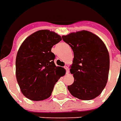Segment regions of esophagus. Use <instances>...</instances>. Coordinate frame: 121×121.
I'll return each instance as SVG.
<instances>
[{"label": "esophagus", "instance_id": "obj_1", "mask_svg": "<svg viewBox=\"0 0 121 121\" xmlns=\"http://www.w3.org/2000/svg\"><path fill=\"white\" fill-rule=\"evenodd\" d=\"M65 69H66V73L68 74L69 72V67H68L67 66H65Z\"/></svg>", "mask_w": 121, "mask_h": 121}]
</instances>
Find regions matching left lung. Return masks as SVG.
<instances>
[{
  "instance_id": "1",
  "label": "left lung",
  "mask_w": 121,
  "mask_h": 121,
  "mask_svg": "<svg viewBox=\"0 0 121 121\" xmlns=\"http://www.w3.org/2000/svg\"><path fill=\"white\" fill-rule=\"evenodd\" d=\"M62 38L74 54L70 67L74 82L67 86L68 90L80 100L94 99L104 89L108 78L110 57L106 45L98 36L86 30Z\"/></svg>"
}]
</instances>
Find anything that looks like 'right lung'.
<instances>
[{"label":"right lung","instance_id":"obj_1","mask_svg":"<svg viewBox=\"0 0 121 121\" xmlns=\"http://www.w3.org/2000/svg\"><path fill=\"white\" fill-rule=\"evenodd\" d=\"M62 40L56 33L43 30L34 32L21 44L16 57V78L23 95L33 101L48 98L63 75V67L54 63V45Z\"/></svg>","mask_w":121,"mask_h":121}]
</instances>
